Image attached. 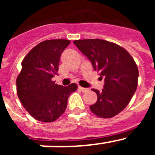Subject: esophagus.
Listing matches in <instances>:
<instances>
[{"instance_id":"obj_1","label":"esophagus","mask_w":155,"mask_h":155,"mask_svg":"<svg viewBox=\"0 0 155 155\" xmlns=\"http://www.w3.org/2000/svg\"><path fill=\"white\" fill-rule=\"evenodd\" d=\"M78 89L80 90V91H81L82 92H86V91H88V88H86V87H81V86H78Z\"/></svg>"}]
</instances>
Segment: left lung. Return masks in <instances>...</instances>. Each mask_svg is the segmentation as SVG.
Wrapping results in <instances>:
<instances>
[{"instance_id":"left-lung-1","label":"left lung","mask_w":155,"mask_h":155,"mask_svg":"<svg viewBox=\"0 0 155 155\" xmlns=\"http://www.w3.org/2000/svg\"><path fill=\"white\" fill-rule=\"evenodd\" d=\"M74 43L105 81L102 91L91 89L98 99L90 106L91 111L102 118L119 114L127 107L137 87L139 72L133 57L123 47L103 39H81Z\"/></svg>"}]
</instances>
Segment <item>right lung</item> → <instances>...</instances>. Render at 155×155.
Listing matches in <instances>:
<instances>
[{
  "mask_svg": "<svg viewBox=\"0 0 155 155\" xmlns=\"http://www.w3.org/2000/svg\"><path fill=\"white\" fill-rule=\"evenodd\" d=\"M67 39H50L40 42L21 63L16 80L18 98L34 119L45 123L55 121L64 113L71 92L78 85H58L52 78L58 71L61 53L70 44Z\"/></svg>",
  "mask_w": 155,
  "mask_h": 155,
  "instance_id": "right-lung-1",
  "label": "right lung"
}]
</instances>
